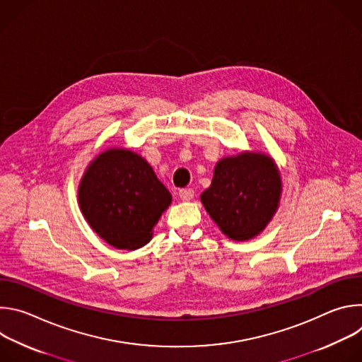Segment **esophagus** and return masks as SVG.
Wrapping results in <instances>:
<instances>
[{"mask_svg": "<svg viewBox=\"0 0 362 362\" xmlns=\"http://www.w3.org/2000/svg\"><path fill=\"white\" fill-rule=\"evenodd\" d=\"M193 196H194L193 189H180V190H179V197H180L182 200H185V202L192 200Z\"/></svg>", "mask_w": 362, "mask_h": 362, "instance_id": "obj_1", "label": "esophagus"}]
</instances>
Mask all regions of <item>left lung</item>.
<instances>
[{
  "instance_id": "left-lung-1",
  "label": "left lung",
  "mask_w": 362,
  "mask_h": 362,
  "mask_svg": "<svg viewBox=\"0 0 362 362\" xmlns=\"http://www.w3.org/2000/svg\"><path fill=\"white\" fill-rule=\"evenodd\" d=\"M282 180L272 158L243 151L216 163L211 187L200 194L206 212L233 240L259 235L274 218Z\"/></svg>"
}]
</instances>
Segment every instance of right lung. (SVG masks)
<instances>
[{"label":"right lung","mask_w":362,"mask_h":362,"mask_svg":"<svg viewBox=\"0 0 362 362\" xmlns=\"http://www.w3.org/2000/svg\"><path fill=\"white\" fill-rule=\"evenodd\" d=\"M172 194L137 153L115 147L87 166L78 204L91 229L117 249L144 246Z\"/></svg>","instance_id":"right-lung-1"}]
</instances>
